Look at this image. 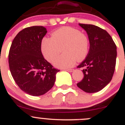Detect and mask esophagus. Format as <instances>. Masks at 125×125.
I'll list each match as a JSON object with an SVG mask.
<instances>
[{
	"mask_svg": "<svg viewBox=\"0 0 125 125\" xmlns=\"http://www.w3.org/2000/svg\"><path fill=\"white\" fill-rule=\"evenodd\" d=\"M65 70L67 71L68 72H72L73 71V69H65Z\"/></svg>",
	"mask_w": 125,
	"mask_h": 125,
	"instance_id": "esophagus-1",
	"label": "esophagus"
}]
</instances>
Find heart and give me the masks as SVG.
<instances>
[{"label":"heart","mask_w":125,"mask_h":125,"mask_svg":"<svg viewBox=\"0 0 125 125\" xmlns=\"http://www.w3.org/2000/svg\"><path fill=\"white\" fill-rule=\"evenodd\" d=\"M41 51L48 62H52L61 52L63 53L53 62L58 68H69L76 60L85 59L89 50V41L84 33L71 27H63L52 33V37H43L41 42Z\"/></svg>","instance_id":"heart-1"}]
</instances>
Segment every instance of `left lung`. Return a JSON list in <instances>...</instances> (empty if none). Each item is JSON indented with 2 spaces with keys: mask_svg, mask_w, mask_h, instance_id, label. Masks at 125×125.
Wrapping results in <instances>:
<instances>
[{
  "mask_svg": "<svg viewBox=\"0 0 125 125\" xmlns=\"http://www.w3.org/2000/svg\"><path fill=\"white\" fill-rule=\"evenodd\" d=\"M87 33L90 50L78 68H83L84 77L76 84L86 93L100 91L112 80L116 66V46L106 30L91 24L79 23Z\"/></svg>",
  "mask_w": 125,
  "mask_h": 125,
  "instance_id": "obj_1",
  "label": "left lung"
}]
</instances>
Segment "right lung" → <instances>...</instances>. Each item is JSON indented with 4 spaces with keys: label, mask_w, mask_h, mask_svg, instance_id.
<instances>
[{
    "label": "right lung",
    "mask_w": 125,
    "mask_h": 125,
    "mask_svg": "<svg viewBox=\"0 0 125 125\" xmlns=\"http://www.w3.org/2000/svg\"><path fill=\"white\" fill-rule=\"evenodd\" d=\"M47 32L42 26L25 28L15 36L10 48L9 63L12 77L22 91L32 96L50 90L60 71L42 53L41 42Z\"/></svg>",
    "instance_id": "right-lung-1"
}]
</instances>
